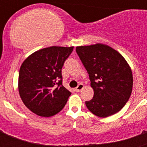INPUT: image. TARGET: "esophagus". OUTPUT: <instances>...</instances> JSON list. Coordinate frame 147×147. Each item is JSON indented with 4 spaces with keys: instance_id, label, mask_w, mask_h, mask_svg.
Wrapping results in <instances>:
<instances>
[{
    "instance_id": "34e87169",
    "label": "esophagus",
    "mask_w": 147,
    "mask_h": 147,
    "mask_svg": "<svg viewBox=\"0 0 147 147\" xmlns=\"http://www.w3.org/2000/svg\"><path fill=\"white\" fill-rule=\"evenodd\" d=\"M83 88H84V85H83L82 84H80V85H78V86L76 88V92H80L83 89Z\"/></svg>"
}]
</instances>
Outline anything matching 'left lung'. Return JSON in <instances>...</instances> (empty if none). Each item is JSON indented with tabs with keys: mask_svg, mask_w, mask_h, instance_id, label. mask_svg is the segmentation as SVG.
<instances>
[{
	"mask_svg": "<svg viewBox=\"0 0 147 147\" xmlns=\"http://www.w3.org/2000/svg\"><path fill=\"white\" fill-rule=\"evenodd\" d=\"M80 59L89 74L94 95L85 102L88 110L99 117L120 111L130 97L132 74L124 58L104 44L78 46Z\"/></svg>",
	"mask_w": 147,
	"mask_h": 147,
	"instance_id": "1",
	"label": "left lung"
}]
</instances>
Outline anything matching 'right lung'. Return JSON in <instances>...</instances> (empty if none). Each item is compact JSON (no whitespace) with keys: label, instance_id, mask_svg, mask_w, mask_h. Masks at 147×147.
<instances>
[{"label":"right lung","instance_id":"right-lung-1","mask_svg":"<svg viewBox=\"0 0 147 147\" xmlns=\"http://www.w3.org/2000/svg\"><path fill=\"white\" fill-rule=\"evenodd\" d=\"M74 47L51 46L33 53L19 71L18 89L27 108L42 117L56 115L71 93L62 85V68Z\"/></svg>","mask_w":147,"mask_h":147}]
</instances>
